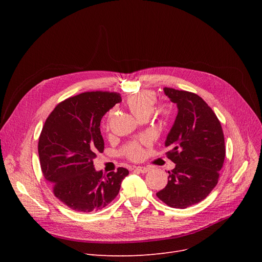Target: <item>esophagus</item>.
Segmentation results:
<instances>
[{
  "label": "esophagus",
  "mask_w": 262,
  "mask_h": 262,
  "mask_svg": "<svg viewBox=\"0 0 262 262\" xmlns=\"http://www.w3.org/2000/svg\"><path fill=\"white\" fill-rule=\"evenodd\" d=\"M135 170L137 172H140V173H146L148 171V169L145 167H135Z\"/></svg>",
  "instance_id": "esophagus-1"
}]
</instances>
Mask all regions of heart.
<instances>
[{
    "instance_id": "obj_1",
    "label": "heart",
    "mask_w": 262,
    "mask_h": 262,
    "mask_svg": "<svg viewBox=\"0 0 262 262\" xmlns=\"http://www.w3.org/2000/svg\"><path fill=\"white\" fill-rule=\"evenodd\" d=\"M127 106L132 114L137 119L148 118L152 114L154 105L156 103V94L153 91H140L135 94L129 95L126 100ZM161 115L166 114V108H161L159 110ZM145 143V140L140 141H130L122 148V154L132 160H137L142 156V144Z\"/></svg>"
}]
</instances>
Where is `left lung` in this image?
I'll use <instances>...</instances> for the list:
<instances>
[{
    "instance_id": "left-lung-1",
    "label": "left lung",
    "mask_w": 262,
    "mask_h": 262,
    "mask_svg": "<svg viewBox=\"0 0 262 262\" xmlns=\"http://www.w3.org/2000/svg\"><path fill=\"white\" fill-rule=\"evenodd\" d=\"M178 109L164 145L175 168L168 184L156 195L170 207L185 209L208 196L219 181L225 158L221 123L213 110L195 93L163 88Z\"/></svg>"
}]
</instances>
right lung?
<instances>
[{
  "instance_id": "right-lung-1",
  "label": "right lung",
  "mask_w": 262,
  "mask_h": 262,
  "mask_svg": "<svg viewBox=\"0 0 262 262\" xmlns=\"http://www.w3.org/2000/svg\"><path fill=\"white\" fill-rule=\"evenodd\" d=\"M121 96L117 92L92 91L59 103L41 130L38 153L46 180L54 195L75 211L100 210L118 195L128 170L119 168L106 176L93 160L103 153V116Z\"/></svg>"
}]
</instances>
